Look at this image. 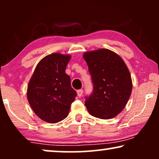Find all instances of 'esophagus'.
I'll return each instance as SVG.
<instances>
[{"instance_id": "obj_1", "label": "esophagus", "mask_w": 159, "mask_h": 159, "mask_svg": "<svg viewBox=\"0 0 159 159\" xmlns=\"http://www.w3.org/2000/svg\"><path fill=\"white\" fill-rule=\"evenodd\" d=\"M77 95L79 97H81L82 95V93H83V90H78L77 91Z\"/></svg>"}]
</instances>
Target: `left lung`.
<instances>
[{
	"label": "left lung",
	"mask_w": 159,
	"mask_h": 159,
	"mask_svg": "<svg viewBox=\"0 0 159 159\" xmlns=\"http://www.w3.org/2000/svg\"><path fill=\"white\" fill-rule=\"evenodd\" d=\"M83 58L92 77L93 91L85 98L92 116L114 118L125 108L132 90L129 71L122 58L108 49L85 52Z\"/></svg>",
	"instance_id": "obj_1"
}]
</instances>
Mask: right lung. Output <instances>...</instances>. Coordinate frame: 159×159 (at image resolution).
Here are the masks:
<instances>
[{
    "label": "right lung",
    "instance_id": "obj_1",
    "mask_svg": "<svg viewBox=\"0 0 159 159\" xmlns=\"http://www.w3.org/2000/svg\"><path fill=\"white\" fill-rule=\"evenodd\" d=\"M69 55L54 53L37 65L27 87V100L37 116L48 123H57L68 116L77 93L65 73Z\"/></svg>",
    "mask_w": 159,
    "mask_h": 159
}]
</instances>
